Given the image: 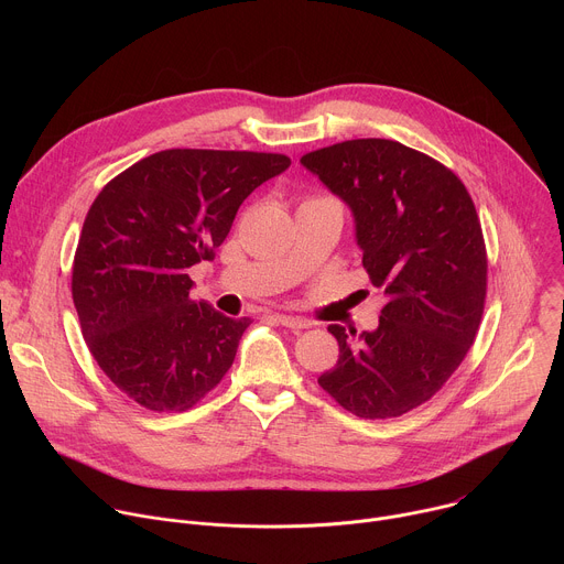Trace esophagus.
<instances>
[{
	"label": "esophagus",
	"mask_w": 564,
	"mask_h": 564,
	"mask_svg": "<svg viewBox=\"0 0 564 564\" xmlns=\"http://www.w3.org/2000/svg\"><path fill=\"white\" fill-rule=\"evenodd\" d=\"M274 321H276V324L290 328V330H303V328H307V321H303V318H299V316H290V314H274Z\"/></svg>",
	"instance_id": "1"
}]
</instances>
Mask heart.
I'll list each match as a JSON object with an SVG mask.
<instances>
[{
    "mask_svg": "<svg viewBox=\"0 0 564 564\" xmlns=\"http://www.w3.org/2000/svg\"><path fill=\"white\" fill-rule=\"evenodd\" d=\"M316 198H326V196H316Z\"/></svg>",
    "mask_w": 564,
    "mask_h": 564,
    "instance_id": "heart-1",
    "label": "heart"
}]
</instances>
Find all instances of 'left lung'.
<instances>
[{
    "label": "left lung",
    "mask_w": 564,
    "mask_h": 564,
    "mask_svg": "<svg viewBox=\"0 0 564 564\" xmlns=\"http://www.w3.org/2000/svg\"><path fill=\"white\" fill-rule=\"evenodd\" d=\"M301 163L352 209L364 270L388 296L377 330L328 328L339 359L318 386L357 417H399L448 381L479 330L489 263L473 198L397 140H346Z\"/></svg>",
    "instance_id": "obj_1"
}]
</instances>
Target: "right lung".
I'll return each mask as SVG.
<instances>
[{"mask_svg":"<svg viewBox=\"0 0 564 564\" xmlns=\"http://www.w3.org/2000/svg\"><path fill=\"white\" fill-rule=\"evenodd\" d=\"M290 167L283 153L165 149L109 181L73 259L79 328L135 404L183 413L231 368L250 316L194 301L189 268L214 261L243 200Z\"/></svg>","mask_w":564,"mask_h":564,"instance_id":"obj_1","label":"right lung"}]
</instances>
